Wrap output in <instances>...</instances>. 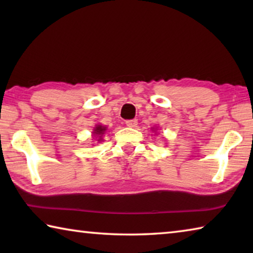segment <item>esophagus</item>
I'll return each mask as SVG.
<instances>
[{"mask_svg":"<svg viewBox=\"0 0 253 253\" xmlns=\"http://www.w3.org/2000/svg\"><path fill=\"white\" fill-rule=\"evenodd\" d=\"M137 124H138V121H137V119H130V121H126V126L130 127V128L137 127Z\"/></svg>","mask_w":253,"mask_h":253,"instance_id":"34e87169","label":"esophagus"}]
</instances>
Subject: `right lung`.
Returning a JSON list of instances; mask_svg holds the SVG:
<instances>
[{
    "label": "right lung",
    "instance_id": "obj_1",
    "mask_svg": "<svg viewBox=\"0 0 253 253\" xmlns=\"http://www.w3.org/2000/svg\"><path fill=\"white\" fill-rule=\"evenodd\" d=\"M106 129H107V127H105V126H101V125H97V126L95 127V129H93L92 134L95 135V136H98V137H99V138H98V140H101V139H102L101 137H102V135L105 134Z\"/></svg>",
    "mask_w": 253,
    "mask_h": 253
}]
</instances>
